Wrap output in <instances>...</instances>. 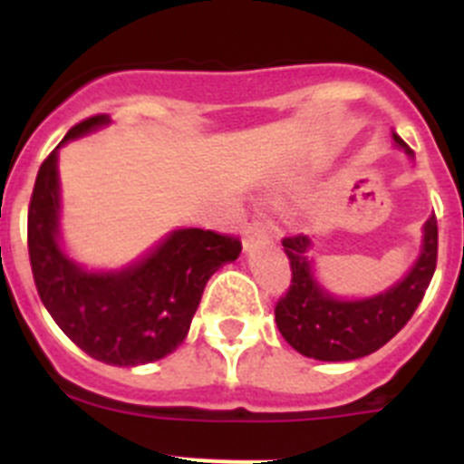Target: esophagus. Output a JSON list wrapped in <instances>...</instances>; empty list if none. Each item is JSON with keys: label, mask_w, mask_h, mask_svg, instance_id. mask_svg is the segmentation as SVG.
<instances>
[{"label": "esophagus", "mask_w": 464, "mask_h": 464, "mask_svg": "<svg viewBox=\"0 0 464 464\" xmlns=\"http://www.w3.org/2000/svg\"><path fill=\"white\" fill-rule=\"evenodd\" d=\"M269 237H267V229H265V225L262 223H251V225H246L244 229V251H253L257 244H265Z\"/></svg>", "instance_id": "esophagus-1"}]
</instances>
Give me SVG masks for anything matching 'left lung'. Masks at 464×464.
<instances>
[{
    "instance_id": "8db88e82",
    "label": "left lung",
    "mask_w": 464,
    "mask_h": 464,
    "mask_svg": "<svg viewBox=\"0 0 464 464\" xmlns=\"http://www.w3.org/2000/svg\"><path fill=\"white\" fill-rule=\"evenodd\" d=\"M392 141L413 160V150L392 132ZM314 239H283L293 283L276 304V325L283 339L306 358L348 362L379 351L391 342L418 309L437 267V218L425 220L420 253L407 274L391 288L370 297H339L318 281L311 257Z\"/></svg>"
}]
</instances>
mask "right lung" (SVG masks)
Masks as SVG:
<instances>
[{
    "mask_svg": "<svg viewBox=\"0 0 464 464\" xmlns=\"http://www.w3.org/2000/svg\"><path fill=\"white\" fill-rule=\"evenodd\" d=\"M109 122V116L79 122L44 160L27 213V246L39 297L60 330L90 358L139 367L181 346L204 285L239 257L241 241L211 229L179 227L125 267L88 269L73 260L60 229V149Z\"/></svg>",
    "mask_w": 464,
    "mask_h": 464,
    "instance_id": "1",
    "label": "right lung"
}]
</instances>
